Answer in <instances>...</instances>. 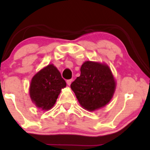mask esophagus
Returning a JSON list of instances; mask_svg holds the SVG:
<instances>
[{
    "label": "esophagus",
    "mask_w": 150,
    "mask_h": 150,
    "mask_svg": "<svg viewBox=\"0 0 150 150\" xmlns=\"http://www.w3.org/2000/svg\"><path fill=\"white\" fill-rule=\"evenodd\" d=\"M72 82V79H69V80H67V84L68 85V86H69V85L71 84V83Z\"/></svg>",
    "instance_id": "1"
}]
</instances>
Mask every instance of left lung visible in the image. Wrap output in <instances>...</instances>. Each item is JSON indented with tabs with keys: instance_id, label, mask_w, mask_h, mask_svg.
I'll return each instance as SVG.
<instances>
[{
	"instance_id": "8db88e82",
	"label": "left lung",
	"mask_w": 150,
	"mask_h": 150,
	"mask_svg": "<svg viewBox=\"0 0 150 150\" xmlns=\"http://www.w3.org/2000/svg\"><path fill=\"white\" fill-rule=\"evenodd\" d=\"M70 86L81 105L87 110L93 111L111 100L115 81L108 66L87 61L81 66V75Z\"/></svg>"
}]
</instances>
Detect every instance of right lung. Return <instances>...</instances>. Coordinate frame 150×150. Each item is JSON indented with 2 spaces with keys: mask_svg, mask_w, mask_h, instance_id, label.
I'll return each instance as SVG.
<instances>
[{
  "mask_svg": "<svg viewBox=\"0 0 150 150\" xmlns=\"http://www.w3.org/2000/svg\"><path fill=\"white\" fill-rule=\"evenodd\" d=\"M66 82L59 71L53 64H48L33 78L30 95L32 101L42 110H50L56 103L61 89Z\"/></svg>",
  "mask_w": 150,
  "mask_h": 150,
  "instance_id": "obj_1",
  "label": "right lung"
}]
</instances>
